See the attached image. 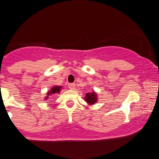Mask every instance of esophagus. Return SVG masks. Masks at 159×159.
Segmentation results:
<instances>
[{
	"mask_svg": "<svg viewBox=\"0 0 159 159\" xmlns=\"http://www.w3.org/2000/svg\"><path fill=\"white\" fill-rule=\"evenodd\" d=\"M68 87L70 89H74L75 87V84H74V83H70V84H68Z\"/></svg>",
	"mask_w": 159,
	"mask_h": 159,
	"instance_id": "esophagus-1",
	"label": "esophagus"
}]
</instances>
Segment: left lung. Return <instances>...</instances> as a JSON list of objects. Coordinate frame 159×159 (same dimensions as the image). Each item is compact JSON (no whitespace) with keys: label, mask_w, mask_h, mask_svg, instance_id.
<instances>
[{"label":"left lung","mask_w":159,"mask_h":159,"mask_svg":"<svg viewBox=\"0 0 159 159\" xmlns=\"http://www.w3.org/2000/svg\"><path fill=\"white\" fill-rule=\"evenodd\" d=\"M84 98L85 101L89 104H93L97 101V94H96L94 92H92V93H86V97H84Z\"/></svg>","instance_id":"8db88e82"}]
</instances>
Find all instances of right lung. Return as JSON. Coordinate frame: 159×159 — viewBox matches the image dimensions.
Wrapping results in <instances>:
<instances>
[{
  "mask_svg": "<svg viewBox=\"0 0 159 159\" xmlns=\"http://www.w3.org/2000/svg\"><path fill=\"white\" fill-rule=\"evenodd\" d=\"M61 89V87H58V86H55V87H53L50 90V92H48L47 93L48 97H46V98H48L49 96L53 95V94H54V93H60V89Z\"/></svg>",
  "mask_w": 159,
  "mask_h": 159,
  "instance_id": "obj_1",
  "label": "right lung"
}]
</instances>
